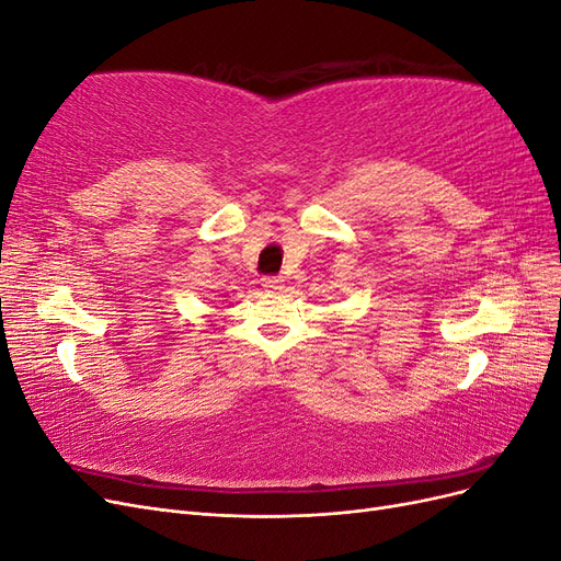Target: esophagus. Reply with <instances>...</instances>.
Masks as SVG:
<instances>
[{
	"label": "esophagus",
	"mask_w": 561,
	"mask_h": 561,
	"mask_svg": "<svg viewBox=\"0 0 561 561\" xmlns=\"http://www.w3.org/2000/svg\"><path fill=\"white\" fill-rule=\"evenodd\" d=\"M262 287L266 293H278L285 287V280L280 276H268V278H262Z\"/></svg>",
	"instance_id": "34e87169"
}]
</instances>
